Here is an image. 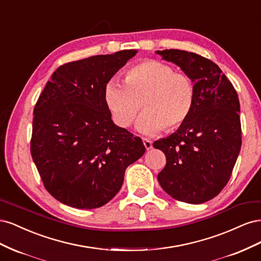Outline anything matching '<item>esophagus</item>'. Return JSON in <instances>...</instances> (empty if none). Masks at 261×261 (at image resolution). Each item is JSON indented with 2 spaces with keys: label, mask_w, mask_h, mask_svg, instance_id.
Here are the masks:
<instances>
[{
  "label": "esophagus",
  "mask_w": 261,
  "mask_h": 261,
  "mask_svg": "<svg viewBox=\"0 0 261 261\" xmlns=\"http://www.w3.org/2000/svg\"><path fill=\"white\" fill-rule=\"evenodd\" d=\"M144 146H145V148L147 150L152 149V143L150 140H148V139H144Z\"/></svg>",
  "instance_id": "34e87169"
}]
</instances>
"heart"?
<instances>
[{"label":"heart","instance_id":"obj_1","mask_svg":"<svg viewBox=\"0 0 261 261\" xmlns=\"http://www.w3.org/2000/svg\"><path fill=\"white\" fill-rule=\"evenodd\" d=\"M125 85L109 81L103 98L114 123L130 126L141 108L137 129L144 135L179 128L191 116L196 101V86L191 76L158 60H145L125 72Z\"/></svg>","mask_w":261,"mask_h":261}]
</instances>
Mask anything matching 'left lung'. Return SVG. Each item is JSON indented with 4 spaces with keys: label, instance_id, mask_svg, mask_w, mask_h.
I'll use <instances>...</instances> for the list:
<instances>
[{
    "label": "left lung",
    "instance_id": "left-lung-1",
    "mask_svg": "<svg viewBox=\"0 0 261 261\" xmlns=\"http://www.w3.org/2000/svg\"><path fill=\"white\" fill-rule=\"evenodd\" d=\"M156 53L179 66L196 86L195 107L188 120L169 137L153 143L167 156L158 180L178 201L206 202L227 184L240 153L238 93L216 63L201 55L176 49Z\"/></svg>",
    "mask_w": 261,
    "mask_h": 261
}]
</instances>
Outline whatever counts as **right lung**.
<instances>
[{"instance_id":"add662e5","label":"right lung","mask_w":261,"mask_h":261,"mask_svg":"<svg viewBox=\"0 0 261 261\" xmlns=\"http://www.w3.org/2000/svg\"><path fill=\"white\" fill-rule=\"evenodd\" d=\"M136 53L66 63L37 101L31 156L46 191L69 207L109 202L121 189L126 168L146 151L139 137L113 123L103 98L106 84Z\"/></svg>"}]
</instances>
